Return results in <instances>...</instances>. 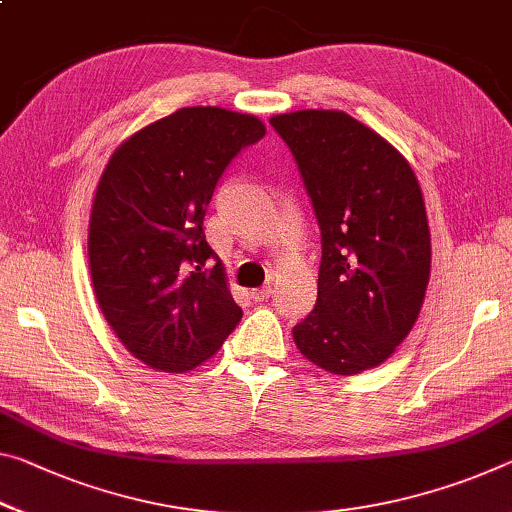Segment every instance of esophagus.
Segmentation results:
<instances>
[{"label": "esophagus", "mask_w": 512, "mask_h": 512, "mask_svg": "<svg viewBox=\"0 0 512 512\" xmlns=\"http://www.w3.org/2000/svg\"><path fill=\"white\" fill-rule=\"evenodd\" d=\"M273 294V287H262V289H250V298L255 300V303H262V300H266Z\"/></svg>", "instance_id": "esophagus-1"}]
</instances>
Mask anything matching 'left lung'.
I'll return each mask as SVG.
<instances>
[{"instance_id":"8db88e82","label":"left lung","mask_w":512,"mask_h":512,"mask_svg":"<svg viewBox=\"0 0 512 512\" xmlns=\"http://www.w3.org/2000/svg\"><path fill=\"white\" fill-rule=\"evenodd\" d=\"M303 175L321 227L316 305L294 328L305 360L355 376L392 358L419 319L431 230L408 159L344 111L271 118Z\"/></svg>"}]
</instances>
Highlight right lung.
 I'll return each instance as SVG.
<instances>
[{
	"label": "right lung",
	"mask_w": 512,
	"mask_h": 512,
	"mask_svg": "<svg viewBox=\"0 0 512 512\" xmlns=\"http://www.w3.org/2000/svg\"><path fill=\"white\" fill-rule=\"evenodd\" d=\"M266 134L250 113L184 107L118 145L88 221L95 300L129 353L182 373L218 353L241 319L223 264L202 232L218 177Z\"/></svg>",
	"instance_id": "obj_1"
}]
</instances>
